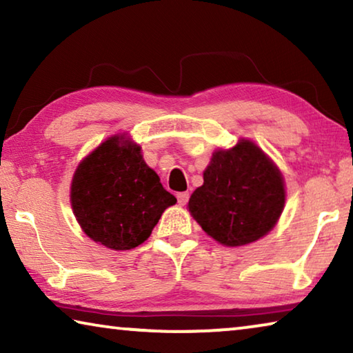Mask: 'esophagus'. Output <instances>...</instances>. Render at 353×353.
I'll return each instance as SVG.
<instances>
[{"label":"esophagus","instance_id":"esophagus-1","mask_svg":"<svg viewBox=\"0 0 353 353\" xmlns=\"http://www.w3.org/2000/svg\"><path fill=\"white\" fill-rule=\"evenodd\" d=\"M190 199V194L187 191H183V193H177V201H179V205H185Z\"/></svg>","mask_w":353,"mask_h":353}]
</instances>
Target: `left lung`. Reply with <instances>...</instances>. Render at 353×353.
<instances>
[{"instance_id": "8db88e82", "label": "left lung", "mask_w": 353, "mask_h": 353, "mask_svg": "<svg viewBox=\"0 0 353 353\" xmlns=\"http://www.w3.org/2000/svg\"><path fill=\"white\" fill-rule=\"evenodd\" d=\"M285 198L277 165L254 141L240 139L234 148L213 152L204 183L188 201V212L214 241L236 248L270 234Z\"/></svg>"}]
</instances>
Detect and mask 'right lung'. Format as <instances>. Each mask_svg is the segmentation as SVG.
<instances>
[{
    "label": "right lung",
    "mask_w": 353,
    "mask_h": 353,
    "mask_svg": "<svg viewBox=\"0 0 353 353\" xmlns=\"http://www.w3.org/2000/svg\"><path fill=\"white\" fill-rule=\"evenodd\" d=\"M70 201L83 234L112 250L145 243L177 202L128 134L109 137L77 165Z\"/></svg>",
    "instance_id": "add662e5"
}]
</instances>
